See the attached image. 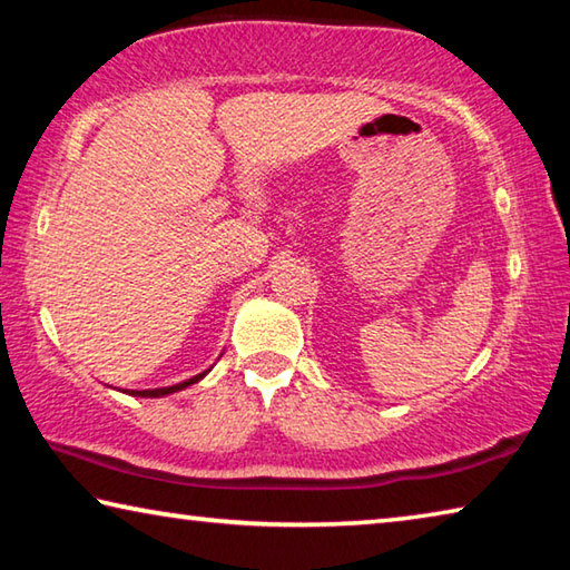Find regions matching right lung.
<instances>
[{
  "mask_svg": "<svg viewBox=\"0 0 570 570\" xmlns=\"http://www.w3.org/2000/svg\"><path fill=\"white\" fill-rule=\"evenodd\" d=\"M210 370H206V372H200V374H196V377H190V380H186V382H180V384H173V387H158V390H130L128 394H132V397H166V394H173V392H180V390H186V387H190V384H196V382H200L206 377Z\"/></svg>",
  "mask_w": 570,
  "mask_h": 570,
  "instance_id": "right-lung-1",
  "label": "right lung"
}]
</instances>
